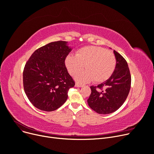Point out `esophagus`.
I'll return each mask as SVG.
<instances>
[{"instance_id": "34e87169", "label": "esophagus", "mask_w": 154, "mask_h": 154, "mask_svg": "<svg viewBox=\"0 0 154 154\" xmlns=\"http://www.w3.org/2000/svg\"><path fill=\"white\" fill-rule=\"evenodd\" d=\"M75 86H76V87H79V88H80V87H83V85H82V84H80V83H76L75 84Z\"/></svg>"}]
</instances>
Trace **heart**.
<instances>
[{"label":"heart","instance_id":"obj_1","mask_svg":"<svg viewBox=\"0 0 154 154\" xmlns=\"http://www.w3.org/2000/svg\"><path fill=\"white\" fill-rule=\"evenodd\" d=\"M65 65L69 73L75 79L85 83L93 79L101 83L107 80L113 74L116 66V59L114 54L106 49L96 46H86L79 48L76 55L69 54L65 59Z\"/></svg>","mask_w":154,"mask_h":154}]
</instances>
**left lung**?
<instances>
[{"instance_id":"8db88e82","label":"left lung","mask_w":154,"mask_h":154,"mask_svg":"<svg viewBox=\"0 0 154 154\" xmlns=\"http://www.w3.org/2000/svg\"><path fill=\"white\" fill-rule=\"evenodd\" d=\"M116 66L112 75L97 86L90 87L91 93L88 104L98 114L115 112L124 104L129 94L131 76L128 63L119 53L114 50Z\"/></svg>"}]
</instances>
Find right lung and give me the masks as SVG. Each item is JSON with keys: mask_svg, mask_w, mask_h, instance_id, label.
<instances>
[{"mask_svg": "<svg viewBox=\"0 0 154 154\" xmlns=\"http://www.w3.org/2000/svg\"><path fill=\"white\" fill-rule=\"evenodd\" d=\"M71 50L67 42H51L35 50L26 63L24 91L37 109L50 112L66 102L68 90L75 85L65 63Z\"/></svg>", "mask_w": 154, "mask_h": 154, "instance_id": "add662e5", "label": "right lung"}]
</instances>
